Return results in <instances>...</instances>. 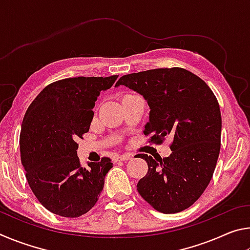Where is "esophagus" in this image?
Returning a JSON list of instances; mask_svg holds the SVG:
<instances>
[{
    "instance_id": "obj_1",
    "label": "esophagus",
    "mask_w": 250,
    "mask_h": 250,
    "mask_svg": "<svg viewBox=\"0 0 250 250\" xmlns=\"http://www.w3.org/2000/svg\"><path fill=\"white\" fill-rule=\"evenodd\" d=\"M133 156L131 154H122V155H118L116 156V161H128V160H131L132 159Z\"/></svg>"
}]
</instances>
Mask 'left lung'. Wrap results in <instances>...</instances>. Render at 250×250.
Listing matches in <instances>:
<instances>
[{
	"mask_svg": "<svg viewBox=\"0 0 250 250\" xmlns=\"http://www.w3.org/2000/svg\"><path fill=\"white\" fill-rule=\"evenodd\" d=\"M125 86L149 104L143 132L152 140L173 139L167 158L146 160L147 173L138 182L140 195L164 214L194 204L208 185L221 150L222 117L217 99L205 82L182 68H159L122 76Z\"/></svg>",
	"mask_w": 250,
	"mask_h": 250,
	"instance_id": "left-lung-1",
	"label": "left lung"
}]
</instances>
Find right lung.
<instances>
[{"label":"right lung","instance_id":"obj_1","mask_svg":"<svg viewBox=\"0 0 250 250\" xmlns=\"http://www.w3.org/2000/svg\"><path fill=\"white\" fill-rule=\"evenodd\" d=\"M117 78L58 80L45 87L25 113L20 146L26 179L41 204L59 216L86 214L103 191L111 160L83 167L76 140L89 131L100 91L111 88Z\"/></svg>","mask_w":250,"mask_h":250}]
</instances>
